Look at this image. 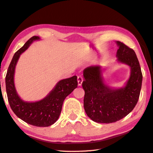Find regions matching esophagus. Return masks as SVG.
Wrapping results in <instances>:
<instances>
[{
    "label": "esophagus",
    "instance_id": "obj_1",
    "mask_svg": "<svg viewBox=\"0 0 153 153\" xmlns=\"http://www.w3.org/2000/svg\"><path fill=\"white\" fill-rule=\"evenodd\" d=\"M83 78L81 76H77V83L78 85L81 86L82 85V83H83Z\"/></svg>",
    "mask_w": 153,
    "mask_h": 153
}]
</instances>
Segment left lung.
Instances as JSON below:
<instances>
[{
  "mask_svg": "<svg viewBox=\"0 0 153 153\" xmlns=\"http://www.w3.org/2000/svg\"><path fill=\"white\" fill-rule=\"evenodd\" d=\"M116 42L119 47L117 61L131 68L124 87L115 88L105 84L100 66H88L83 70L84 108L90 118L97 123H114L128 115L138 102L142 88V73L134 51L123 42Z\"/></svg>",
  "mask_w": 153,
  "mask_h": 153,
  "instance_id": "1",
  "label": "left lung"
}]
</instances>
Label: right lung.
Listing matches in <instances>:
<instances>
[{
	"instance_id": "right-lung-1",
	"label": "right lung",
	"mask_w": 153,
	"mask_h": 153,
	"mask_svg": "<svg viewBox=\"0 0 153 153\" xmlns=\"http://www.w3.org/2000/svg\"><path fill=\"white\" fill-rule=\"evenodd\" d=\"M39 39L38 36L31 37L15 53L7 71L6 88L7 100L15 115L33 126L48 127L58 120L63 101L66 96L77 87V81L76 76L59 81L48 95L37 101H25L19 97L14 83L15 66L22 53L28 49L33 41Z\"/></svg>"
}]
</instances>
